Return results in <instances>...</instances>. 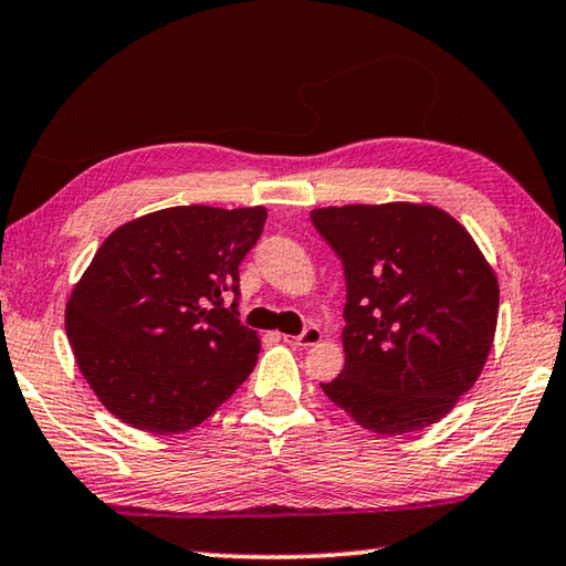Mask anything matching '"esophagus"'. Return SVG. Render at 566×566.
<instances>
[{
	"label": "esophagus",
	"mask_w": 566,
	"mask_h": 566,
	"mask_svg": "<svg viewBox=\"0 0 566 566\" xmlns=\"http://www.w3.org/2000/svg\"><path fill=\"white\" fill-rule=\"evenodd\" d=\"M286 342L294 344V347H314V344L322 342V332L319 327H306L302 334H296V337H290Z\"/></svg>",
	"instance_id": "1"
}]
</instances>
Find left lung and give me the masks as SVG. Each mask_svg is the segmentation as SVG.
<instances>
[{
	"label": "left lung",
	"instance_id": "1",
	"mask_svg": "<svg viewBox=\"0 0 566 566\" xmlns=\"http://www.w3.org/2000/svg\"><path fill=\"white\" fill-rule=\"evenodd\" d=\"M347 284L344 369L322 389L377 434L419 432L474 387L492 349L500 286L474 239L427 205L314 209Z\"/></svg>",
	"mask_w": 566,
	"mask_h": 566
}]
</instances>
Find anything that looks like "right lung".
Instances as JSON below:
<instances>
[{
  "mask_svg": "<svg viewBox=\"0 0 566 566\" xmlns=\"http://www.w3.org/2000/svg\"><path fill=\"white\" fill-rule=\"evenodd\" d=\"M264 222V207H169L104 239L66 304V337L124 424L187 432L252 375L260 339L239 324V264Z\"/></svg>",
  "mask_w": 566,
  "mask_h": 566,
  "instance_id": "right-lung-1",
  "label": "right lung"
}]
</instances>
